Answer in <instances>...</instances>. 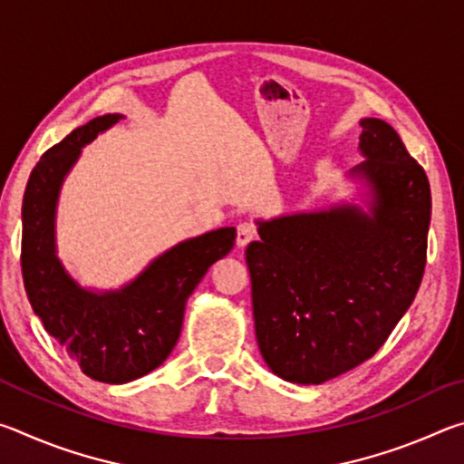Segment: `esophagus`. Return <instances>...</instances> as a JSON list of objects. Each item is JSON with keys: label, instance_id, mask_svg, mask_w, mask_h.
Listing matches in <instances>:
<instances>
[{"label": "esophagus", "instance_id": "34e87169", "mask_svg": "<svg viewBox=\"0 0 464 464\" xmlns=\"http://www.w3.org/2000/svg\"><path fill=\"white\" fill-rule=\"evenodd\" d=\"M257 237V227L251 221H243L237 225V246L243 247L247 246L249 241H254Z\"/></svg>", "mask_w": 464, "mask_h": 464}]
</instances>
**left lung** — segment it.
Segmentation results:
<instances>
[{
    "mask_svg": "<svg viewBox=\"0 0 464 464\" xmlns=\"http://www.w3.org/2000/svg\"><path fill=\"white\" fill-rule=\"evenodd\" d=\"M372 217L356 207L260 223L251 241L256 337L274 374L319 384L364 362L410 309L426 268L430 182L397 130L360 121Z\"/></svg>",
    "mask_w": 464,
    "mask_h": 464,
    "instance_id": "obj_1",
    "label": "left lung"
}]
</instances>
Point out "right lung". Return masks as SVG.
<instances>
[{
    "instance_id": "1",
    "label": "right lung",
    "mask_w": 464,
    "mask_h": 464,
    "mask_svg": "<svg viewBox=\"0 0 464 464\" xmlns=\"http://www.w3.org/2000/svg\"><path fill=\"white\" fill-rule=\"evenodd\" d=\"M122 119L106 114L75 129L44 151L22 202V278L43 325L80 371L121 384L151 372L169 356L182 332L188 296L237 237L235 227L184 241L119 293L93 295L67 276L54 256V204L80 149Z\"/></svg>"
}]
</instances>
